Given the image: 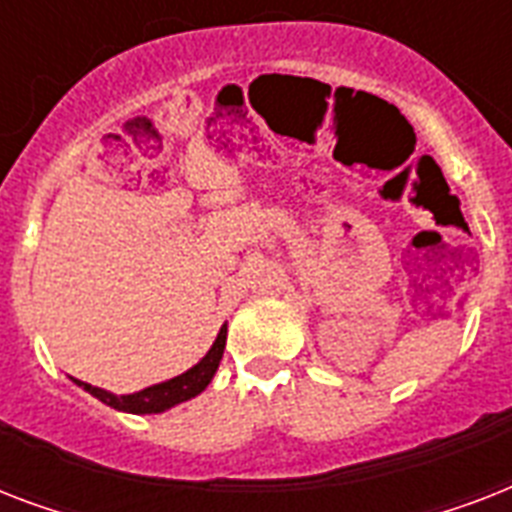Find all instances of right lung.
Instances as JSON below:
<instances>
[{
	"label": "right lung",
	"mask_w": 512,
	"mask_h": 512,
	"mask_svg": "<svg viewBox=\"0 0 512 512\" xmlns=\"http://www.w3.org/2000/svg\"><path fill=\"white\" fill-rule=\"evenodd\" d=\"M225 337H228V324L220 327L212 348L207 350V356L201 358L199 364H193L188 372L177 374L172 380L156 382V385H148V388L138 390V393H124V396H116L111 390L95 388L90 382L74 380V385H79L82 390H87L90 396H95L98 401H103L106 406L116 409V412H130V414H162L172 406L183 404V401H191L207 388L212 377H215L217 366H220V358H223L225 350Z\"/></svg>",
	"instance_id": "1"
}]
</instances>
